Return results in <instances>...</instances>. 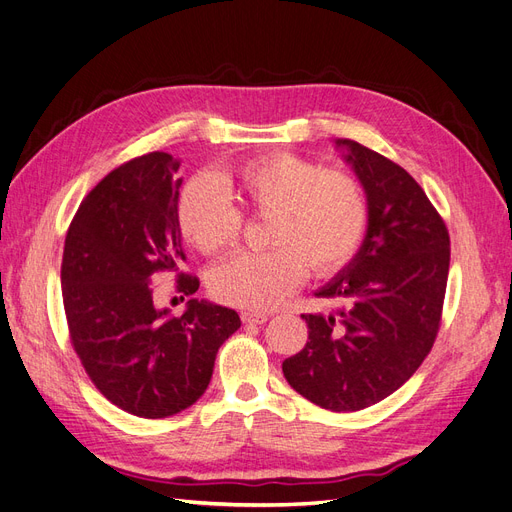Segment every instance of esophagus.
Here are the masks:
<instances>
[{
    "label": "esophagus",
    "mask_w": 512,
    "mask_h": 512,
    "mask_svg": "<svg viewBox=\"0 0 512 512\" xmlns=\"http://www.w3.org/2000/svg\"><path fill=\"white\" fill-rule=\"evenodd\" d=\"M267 318H269L267 314H260V312H241L243 324H265Z\"/></svg>",
    "instance_id": "obj_1"
}]
</instances>
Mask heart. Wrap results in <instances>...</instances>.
I'll return each mask as SVG.
<instances>
[{
  "instance_id": "obj_1",
  "label": "heart",
  "mask_w": 512,
  "mask_h": 512,
  "mask_svg": "<svg viewBox=\"0 0 512 512\" xmlns=\"http://www.w3.org/2000/svg\"><path fill=\"white\" fill-rule=\"evenodd\" d=\"M235 197L240 209L229 200ZM243 210L267 218V252L230 258L209 277V290L226 305L273 309L307 277L346 269L359 254L367 222L361 183L337 168L273 151L209 175L185 181L175 205L183 239L203 256H220L237 245Z\"/></svg>"
}]
</instances>
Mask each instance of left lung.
Listing matches in <instances>:
<instances>
[{"mask_svg": "<svg viewBox=\"0 0 512 512\" xmlns=\"http://www.w3.org/2000/svg\"><path fill=\"white\" fill-rule=\"evenodd\" d=\"M346 160L367 194L369 226L354 260L316 297L305 348L282 363L294 391L331 412L378 404L410 380L438 337L451 239L442 215L399 164L354 141Z\"/></svg>", "mask_w": 512, "mask_h": 512, "instance_id": "obj_1", "label": "left lung"}]
</instances>
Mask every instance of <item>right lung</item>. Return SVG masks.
Returning a JSON list of instances; mask_svg holds the SVG:
<instances>
[{
    "mask_svg": "<svg viewBox=\"0 0 512 512\" xmlns=\"http://www.w3.org/2000/svg\"><path fill=\"white\" fill-rule=\"evenodd\" d=\"M170 153L153 151L111 170L68 228L61 297L70 344L96 389L141 418H166L207 391L215 354L241 327L235 309L188 301L183 316L153 305L151 282L177 273L190 297L198 277L183 273L175 218L181 179Z\"/></svg>",
    "mask_w": 512,
    "mask_h": 512,
    "instance_id": "obj_1",
    "label": "right lung"
}]
</instances>
